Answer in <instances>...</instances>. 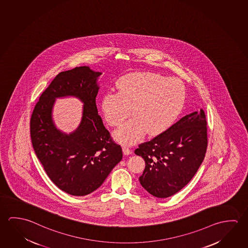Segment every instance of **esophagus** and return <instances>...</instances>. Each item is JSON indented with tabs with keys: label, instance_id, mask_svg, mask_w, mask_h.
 I'll return each instance as SVG.
<instances>
[{
	"label": "esophagus",
	"instance_id": "esophagus-1",
	"mask_svg": "<svg viewBox=\"0 0 248 248\" xmlns=\"http://www.w3.org/2000/svg\"><path fill=\"white\" fill-rule=\"evenodd\" d=\"M123 153H124V155H129L132 154V150H130L127 147H123Z\"/></svg>",
	"mask_w": 248,
	"mask_h": 248
}]
</instances>
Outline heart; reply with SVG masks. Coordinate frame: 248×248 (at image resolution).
I'll list each match as a JSON object with an SVG mask.
<instances>
[{"mask_svg": "<svg viewBox=\"0 0 248 248\" xmlns=\"http://www.w3.org/2000/svg\"><path fill=\"white\" fill-rule=\"evenodd\" d=\"M118 93H107L101 109L110 126L120 125L130 115L132 119L114 132L116 141L132 145L145 134H163L175 124L182 112L186 88L176 78L158 73H129L117 82Z\"/></svg>", "mask_w": 248, "mask_h": 248, "instance_id": "obj_1", "label": "heart"}]
</instances>
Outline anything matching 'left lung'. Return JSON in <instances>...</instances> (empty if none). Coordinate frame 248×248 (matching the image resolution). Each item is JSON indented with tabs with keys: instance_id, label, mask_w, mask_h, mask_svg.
Instances as JSON below:
<instances>
[{
	"instance_id": "8db88e82",
	"label": "left lung",
	"mask_w": 248,
	"mask_h": 248,
	"mask_svg": "<svg viewBox=\"0 0 248 248\" xmlns=\"http://www.w3.org/2000/svg\"><path fill=\"white\" fill-rule=\"evenodd\" d=\"M207 135L206 116L201 109L140 144L135 154L145 161L139 177L142 187L157 198H167L185 187L204 160Z\"/></svg>"
}]
</instances>
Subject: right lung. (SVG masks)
I'll list each match as a JSON object with an SVG mask.
<instances>
[{
	"label": "right lung",
	"instance_id": "obj_1",
	"mask_svg": "<svg viewBox=\"0 0 248 248\" xmlns=\"http://www.w3.org/2000/svg\"><path fill=\"white\" fill-rule=\"evenodd\" d=\"M101 75L89 66L59 73L41 94L30 120L33 150L46 175L75 196L96 190L122 160V149L110 140L96 106ZM67 96L83 103L82 121L70 134L57 129L52 114L56 99Z\"/></svg>",
	"mask_w": 248,
	"mask_h": 248
}]
</instances>
